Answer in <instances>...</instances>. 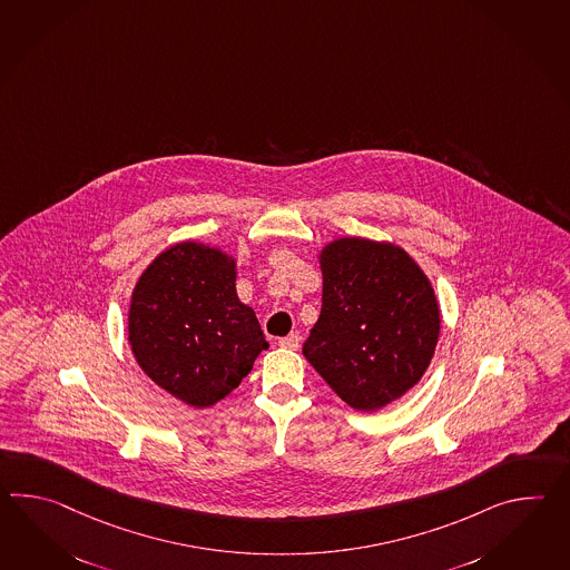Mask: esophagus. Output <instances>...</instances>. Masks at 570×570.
Wrapping results in <instances>:
<instances>
[{"instance_id":"esophagus-1","label":"esophagus","mask_w":570,"mask_h":570,"mask_svg":"<svg viewBox=\"0 0 570 570\" xmlns=\"http://www.w3.org/2000/svg\"><path fill=\"white\" fill-rule=\"evenodd\" d=\"M279 347H286V350H298L301 347V335L298 333H291L286 337L278 340Z\"/></svg>"}]
</instances>
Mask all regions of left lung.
Instances as JSON below:
<instances>
[{"label":"left lung","mask_w":570,"mask_h":570,"mask_svg":"<svg viewBox=\"0 0 570 570\" xmlns=\"http://www.w3.org/2000/svg\"><path fill=\"white\" fill-rule=\"evenodd\" d=\"M323 306L303 354L340 399L379 411L417 384L440 335L430 279L391 243L345 237L321 254Z\"/></svg>","instance_id":"left-lung-1"}]
</instances>
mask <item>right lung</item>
I'll use <instances>...</instances> for the list:
<instances>
[{
  "mask_svg": "<svg viewBox=\"0 0 570 570\" xmlns=\"http://www.w3.org/2000/svg\"><path fill=\"white\" fill-rule=\"evenodd\" d=\"M128 342L155 384L196 409L237 389L267 350L254 308L235 291V259L191 240L165 249L140 276Z\"/></svg>",
  "mask_w": 570,
  "mask_h": 570,
  "instance_id": "right-lung-1",
  "label": "right lung"
}]
</instances>
